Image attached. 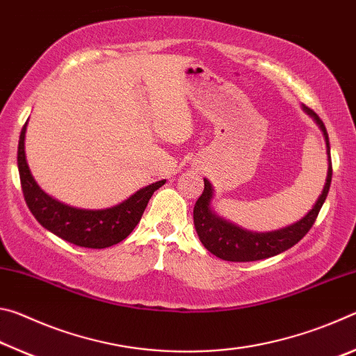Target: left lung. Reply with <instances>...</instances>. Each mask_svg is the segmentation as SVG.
<instances>
[{"instance_id": "left-lung-1", "label": "left lung", "mask_w": 356, "mask_h": 356, "mask_svg": "<svg viewBox=\"0 0 356 356\" xmlns=\"http://www.w3.org/2000/svg\"><path fill=\"white\" fill-rule=\"evenodd\" d=\"M303 106V111L318 125V129L322 130L325 146H327L328 171L322 193L318 195L312 209L301 220L295 221L286 227L276 229V231L254 232L234 225V222L227 221L215 212L212 207L215 190L212 184L207 179H204V191L200 196V200L195 204L193 220H195V227L201 243L206 246L207 251L212 252L216 257L222 259V261L251 262L276 256L282 251L292 248L295 243H298L308 234L311 226L314 225L317 215L321 212L325 200H327L333 168H331L328 134L322 119L314 111L309 110L308 106Z\"/></svg>"}]
</instances>
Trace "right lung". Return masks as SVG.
Listing matches in <instances>:
<instances>
[{"instance_id": "obj_1", "label": "right lung", "mask_w": 356, "mask_h": 356, "mask_svg": "<svg viewBox=\"0 0 356 356\" xmlns=\"http://www.w3.org/2000/svg\"><path fill=\"white\" fill-rule=\"evenodd\" d=\"M26 127L28 120L22 129L19 154H17L23 196L34 218L47 231L61 237L65 242L95 250L108 248V246L122 242L140 222L154 191L166 182V179H163L143 186L125 201L108 209L92 210L72 207L47 195L33 177L25 154Z\"/></svg>"}]
</instances>
